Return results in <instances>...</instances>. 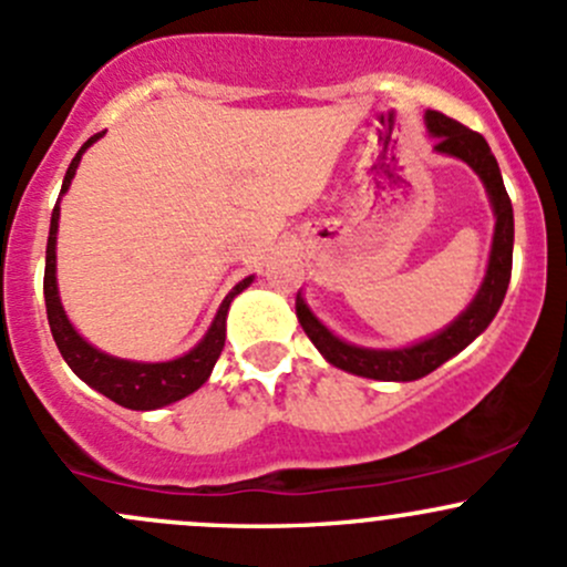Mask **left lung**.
Returning a JSON list of instances; mask_svg holds the SVG:
<instances>
[{
	"label": "left lung",
	"instance_id": "8db88e82",
	"mask_svg": "<svg viewBox=\"0 0 567 567\" xmlns=\"http://www.w3.org/2000/svg\"><path fill=\"white\" fill-rule=\"evenodd\" d=\"M424 122L429 135L437 138L434 152L467 163L486 187L488 204H492L494 212V236L486 277L475 299L470 301V307L456 320H451L443 331L432 333V337L421 339V342L408 344V348L391 350L361 348V344L344 342L329 326H323L315 318V312L307 307L301 293L296 296V315H299L301 329L312 339L320 355L337 369L359 374V378L393 380V383H410V380L426 378L440 363L454 359L475 337L486 331L497 309L503 307L505 290H508L511 282V264H514V206H511L508 193H505L503 174H499V165L494 159L492 148H488L484 135L473 133V130L440 111H426Z\"/></svg>",
	"mask_w": 567,
	"mask_h": 567
}]
</instances>
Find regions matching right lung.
<instances>
[{
    "label": "right lung",
    "mask_w": 567,
    "mask_h": 567,
    "mask_svg": "<svg viewBox=\"0 0 567 567\" xmlns=\"http://www.w3.org/2000/svg\"><path fill=\"white\" fill-rule=\"evenodd\" d=\"M103 138V133L92 135L79 154L70 163L68 174H64L62 193L59 200L70 189L79 163L89 146L94 141ZM59 200L53 206L51 214V230H48V247H45V279H43V293H45V312H48V326H51L53 342H56L59 353L68 361V367L86 385H92L94 391H100L103 396H109L111 402L122 404L127 410H157L165 404H174L178 399L189 396L193 391H198L206 383L208 374H212L214 363H217L219 353L225 348V320H228L230 301L236 299L241 290H247L252 285L255 277L241 279L225 301L219 303L217 315H214L212 326L204 333L198 344L193 350H187L184 355H178L174 361H127L116 359V355L103 353L94 344H89L86 339L75 331V326L70 323L68 312H64L62 299H59V285H56V234H59Z\"/></svg>",
    "instance_id": "1"
}]
</instances>
